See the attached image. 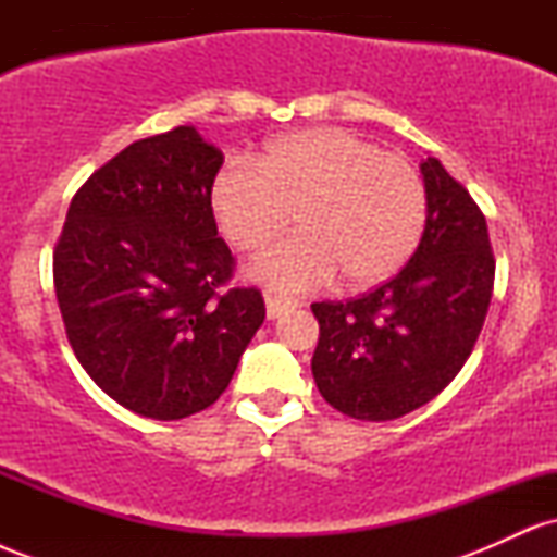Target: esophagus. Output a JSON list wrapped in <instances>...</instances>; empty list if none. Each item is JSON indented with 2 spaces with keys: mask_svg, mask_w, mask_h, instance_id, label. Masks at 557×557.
<instances>
[{
  "mask_svg": "<svg viewBox=\"0 0 557 557\" xmlns=\"http://www.w3.org/2000/svg\"><path fill=\"white\" fill-rule=\"evenodd\" d=\"M267 300V317L270 319H277L280 314H283V311H287V309H293V306H298V300L296 298H285V296H267L264 298Z\"/></svg>",
  "mask_w": 557,
  "mask_h": 557,
  "instance_id": "esophagus-1",
  "label": "esophagus"
}]
</instances>
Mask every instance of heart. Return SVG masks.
Here are the masks:
<instances>
[{"mask_svg": "<svg viewBox=\"0 0 557 557\" xmlns=\"http://www.w3.org/2000/svg\"><path fill=\"white\" fill-rule=\"evenodd\" d=\"M212 209L235 251L253 253L293 222L298 233L248 267L257 283L311 290L341 274L350 290L393 277L430 216L419 170L341 127L287 133L212 181Z\"/></svg>", "mask_w": 557, "mask_h": 557, "instance_id": "b5f03b06", "label": "heart"}]
</instances>
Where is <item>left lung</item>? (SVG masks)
I'll list each match as a JSON object with an SVG mask.
<instances>
[{
    "mask_svg": "<svg viewBox=\"0 0 557 557\" xmlns=\"http://www.w3.org/2000/svg\"><path fill=\"white\" fill-rule=\"evenodd\" d=\"M421 175L430 216L408 264L359 298L311 304L314 382L350 419H400L430 403L461 372L487 317L495 285L487 220L440 159H424Z\"/></svg>",
    "mask_w": 557,
    "mask_h": 557,
    "instance_id": "left-lung-1",
    "label": "left lung"
}]
</instances>
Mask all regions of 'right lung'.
<instances>
[{
  "mask_svg": "<svg viewBox=\"0 0 557 557\" xmlns=\"http://www.w3.org/2000/svg\"><path fill=\"white\" fill-rule=\"evenodd\" d=\"M222 151L194 125L136 140L81 185L54 246V290L75 359L146 419L203 411L264 322L257 287H230L212 181Z\"/></svg>",
  "mask_w": 557,
  "mask_h": 557,
  "instance_id": "obj_1",
  "label": "right lung"
}]
</instances>
